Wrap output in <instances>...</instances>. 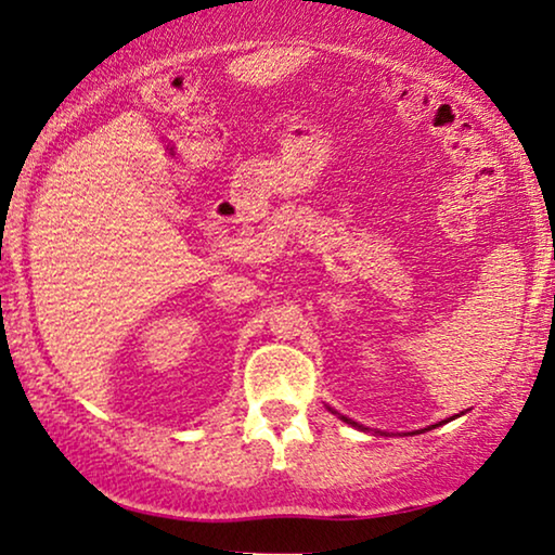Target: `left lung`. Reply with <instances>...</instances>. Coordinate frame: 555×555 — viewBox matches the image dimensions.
Returning a JSON list of instances; mask_svg holds the SVG:
<instances>
[{"label":"left lung","mask_w":555,"mask_h":555,"mask_svg":"<svg viewBox=\"0 0 555 555\" xmlns=\"http://www.w3.org/2000/svg\"><path fill=\"white\" fill-rule=\"evenodd\" d=\"M340 420H344V422H348V424H353V427H359V424H356V422H351V420H346V416H340ZM363 429V427H361Z\"/></svg>","instance_id":"8db88e82"}]
</instances>
